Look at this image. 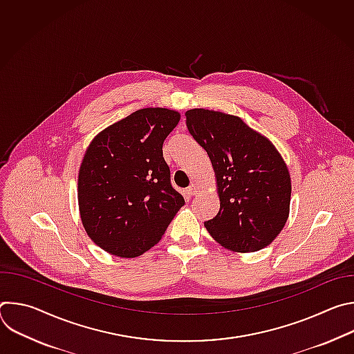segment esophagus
Instances as JSON below:
<instances>
[{
	"instance_id": "obj_1",
	"label": "esophagus",
	"mask_w": 354,
	"mask_h": 354,
	"mask_svg": "<svg viewBox=\"0 0 354 354\" xmlns=\"http://www.w3.org/2000/svg\"><path fill=\"white\" fill-rule=\"evenodd\" d=\"M198 192H200V187H198L196 183H192V185L186 189L187 196H196Z\"/></svg>"
}]
</instances>
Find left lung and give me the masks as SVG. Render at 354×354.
<instances>
[{"instance_id": "left-lung-1", "label": "left lung", "mask_w": 354, "mask_h": 354, "mask_svg": "<svg viewBox=\"0 0 354 354\" xmlns=\"http://www.w3.org/2000/svg\"><path fill=\"white\" fill-rule=\"evenodd\" d=\"M193 138L216 172L220 212L205 223L210 235L235 252L268 246L283 230L291 180L274 145L242 119L207 109L185 113Z\"/></svg>"}]
</instances>
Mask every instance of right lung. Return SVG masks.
<instances>
[{"label": "right lung", "mask_w": 354, "mask_h": 354, "mask_svg": "<svg viewBox=\"0 0 354 354\" xmlns=\"http://www.w3.org/2000/svg\"><path fill=\"white\" fill-rule=\"evenodd\" d=\"M180 115L140 109L99 133L78 175V205L89 238L120 258L153 248L185 198L171 183L162 145Z\"/></svg>", "instance_id": "1"}]
</instances>
